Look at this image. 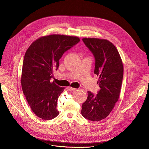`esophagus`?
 Listing matches in <instances>:
<instances>
[{"instance_id":"1","label":"esophagus","mask_w":149,"mask_h":149,"mask_svg":"<svg viewBox=\"0 0 149 149\" xmlns=\"http://www.w3.org/2000/svg\"><path fill=\"white\" fill-rule=\"evenodd\" d=\"M68 90H69V91H73L76 90V88H73V87H68Z\"/></svg>"}]
</instances>
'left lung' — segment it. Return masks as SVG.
I'll return each mask as SVG.
<instances>
[{
    "instance_id": "left-lung-1",
    "label": "left lung",
    "mask_w": 149,
    "mask_h": 149,
    "mask_svg": "<svg viewBox=\"0 0 149 149\" xmlns=\"http://www.w3.org/2000/svg\"><path fill=\"white\" fill-rule=\"evenodd\" d=\"M82 40L95 58V74L99 77L100 90L96 95L87 92L81 113L86 119L100 121L109 116L119 97L123 65L119 53L109 40L86 38Z\"/></svg>"
}]
</instances>
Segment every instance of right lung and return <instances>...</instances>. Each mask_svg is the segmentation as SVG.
<instances>
[{
  "instance_id": "right-lung-1",
  "label": "right lung",
  "mask_w": 149,
  "mask_h": 149,
  "mask_svg": "<svg viewBox=\"0 0 149 149\" xmlns=\"http://www.w3.org/2000/svg\"><path fill=\"white\" fill-rule=\"evenodd\" d=\"M80 42L76 36L51 35L34 41L26 52L22 66V91L33 112L45 120L58 114L57 99L65 87L53 81L54 70H57L63 53Z\"/></svg>"
}]
</instances>
